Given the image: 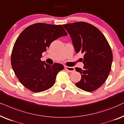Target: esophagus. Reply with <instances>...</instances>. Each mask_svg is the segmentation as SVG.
Returning a JSON list of instances; mask_svg holds the SVG:
<instances>
[{"label": "esophagus", "mask_w": 124, "mask_h": 124, "mask_svg": "<svg viewBox=\"0 0 124 124\" xmlns=\"http://www.w3.org/2000/svg\"><path fill=\"white\" fill-rule=\"evenodd\" d=\"M65 69L70 72H73L75 70V68H73V67H68V66H65Z\"/></svg>", "instance_id": "34e87169"}]
</instances>
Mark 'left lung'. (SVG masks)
Wrapping results in <instances>:
<instances>
[{"mask_svg": "<svg viewBox=\"0 0 124 124\" xmlns=\"http://www.w3.org/2000/svg\"><path fill=\"white\" fill-rule=\"evenodd\" d=\"M71 37L76 53L84 54L83 69L75 70L81 75L76 86L93 92L105 83L111 70L113 54L107 39L99 29L84 22L64 24Z\"/></svg>", "mask_w": 124, "mask_h": 124, "instance_id": "8db88e82", "label": "left lung"}]
</instances>
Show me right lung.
Instances as JSON below:
<instances>
[{"label":"right lung","mask_w":124,"mask_h":124,"mask_svg":"<svg viewBox=\"0 0 124 124\" xmlns=\"http://www.w3.org/2000/svg\"><path fill=\"white\" fill-rule=\"evenodd\" d=\"M67 34L62 25L39 23L27 27L19 35L13 46L11 62L23 86L38 93L54 85L57 73L64 66L59 63L50 65L40 59L53 41Z\"/></svg>","instance_id":"add662e5"}]
</instances>
